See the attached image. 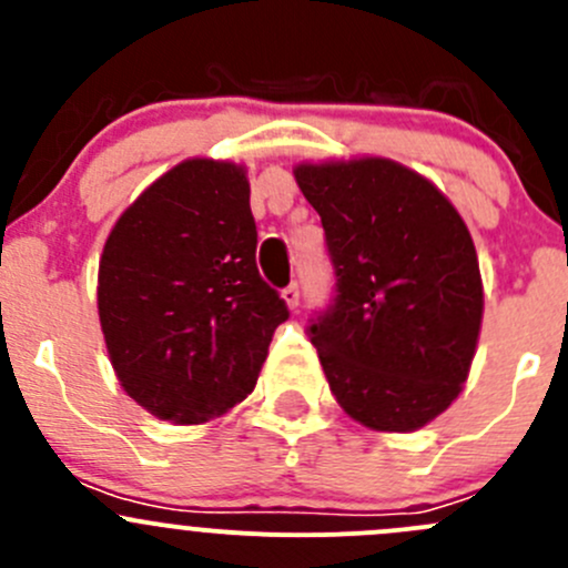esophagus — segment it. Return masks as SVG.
Segmentation results:
<instances>
[{
  "label": "esophagus",
  "instance_id": "esophagus-1",
  "mask_svg": "<svg viewBox=\"0 0 568 568\" xmlns=\"http://www.w3.org/2000/svg\"><path fill=\"white\" fill-rule=\"evenodd\" d=\"M283 300H285V305L291 307V311H296V307H300V285H296V283L285 285Z\"/></svg>",
  "mask_w": 568,
  "mask_h": 568
}]
</instances>
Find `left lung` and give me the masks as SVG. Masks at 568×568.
I'll use <instances>...</instances> for the list:
<instances>
[{
	"instance_id": "1",
	"label": "left lung",
	"mask_w": 568,
	"mask_h": 568,
	"mask_svg": "<svg viewBox=\"0 0 568 568\" xmlns=\"http://www.w3.org/2000/svg\"><path fill=\"white\" fill-rule=\"evenodd\" d=\"M335 263L311 324L329 390L374 432H417L459 398L484 318L478 255L428 178L382 156L294 168Z\"/></svg>"
}]
</instances>
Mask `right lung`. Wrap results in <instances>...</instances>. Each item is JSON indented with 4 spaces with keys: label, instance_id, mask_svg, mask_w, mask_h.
Here are the masks:
<instances>
[{
    "label": "right lung",
    "instance_id": "obj_1",
    "mask_svg": "<svg viewBox=\"0 0 568 568\" xmlns=\"http://www.w3.org/2000/svg\"><path fill=\"white\" fill-rule=\"evenodd\" d=\"M247 168L186 159L109 231L99 321L120 387L159 420L197 426L244 400L288 318L255 266Z\"/></svg>",
    "mask_w": 568,
    "mask_h": 568
}]
</instances>
